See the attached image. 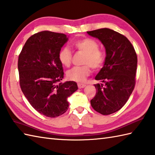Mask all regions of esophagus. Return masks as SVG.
<instances>
[{"label": "esophagus", "instance_id": "34e87169", "mask_svg": "<svg viewBox=\"0 0 155 155\" xmlns=\"http://www.w3.org/2000/svg\"><path fill=\"white\" fill-rule=\"evenodd\" d=\"M86 87V84H82V83H78V87L79 88H83L84 87Z\"/></svg>", "mask_w": 155, "mask_h": 155}]
</instances>
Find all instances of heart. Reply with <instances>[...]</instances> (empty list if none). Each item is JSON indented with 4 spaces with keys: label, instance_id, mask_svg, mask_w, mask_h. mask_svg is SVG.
Returning <instances> with one entry per match:
<instances>
[{
    "label": "heart",
    "instance_id": "1",
    "mask_svg": "<svg viewBox=\"0 0 155 155\" xmlns=\"http://www.w3.org/2000/svg\"><path fill=\"white\" fill-rule=\"evenodd\" d=\"M72 47L77 51L84 54L83 67H75L67 72L68 80L81 83L90 75L91 67L94 70H99L105 62V55L100 50L99 44L90 38L78 39L73 42ZM58 60L64 67H68L72 62V53L68 48H63L58 52Z\"/></svg>",
    "mask_w": 155,
    "mask_h": 155
}]
</instances>
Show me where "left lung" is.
<instances>
[{
    "instance_id": "8db88e82",
    "label": "left lung",
    "mask_w": 155,
    "mask_h": 155,
    "mask_svg": "<svg viewBox=\"0 0 155 155\" xmlns=\"http://www.w3.org/2000/svg\"><path fill=\"white\" fill-rule=\"evenodd\" d=\"M105 48L103 67L95 77L101 84H94L97 93L91 101L94 110L103 115L120 110L132 94L135 85L137 56L128 38L118 32L104 28L88 31Z\"/></svg>"
}]
</instances>
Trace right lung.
<instances>
[{
  "mask_svg": "<svg viewBox=\"0 0 155 155\" xmlns=\"http://www.w3.org/2000/svg\"><path fill=\"white\" fill-rule=\"evenodd\" d=\"M68 37L42 31L28 38L19 54L20 85L29 103L39 113L57 117L68 108V97L78 89L74 81L60 82L64 77L58 52Z\"/></svg>",
  "mask_w": 155,
  "mask_h": 155,
  "instance_id": "1",
  "label": "right lung"
}]
</instances>
